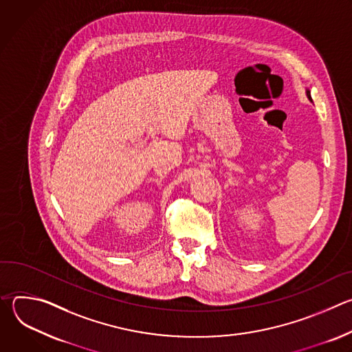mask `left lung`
I'll use <instances>...</instances> for the list:
<instances>
[{"mask_svg":"<svg viewBox=\"0 0 352 352\" xmlns=\"http://www.w3.org/2000/svg\"><path fill=\"white\" fill-rule=\"evenodd\" d=\"M307 97L311 100V102H312V97H311V91H309V89H307Z\"/></svg>","mask_w":352,"mask_h":352,"instance_id":"8db88e82","label":"left lung"}]
</instances>
